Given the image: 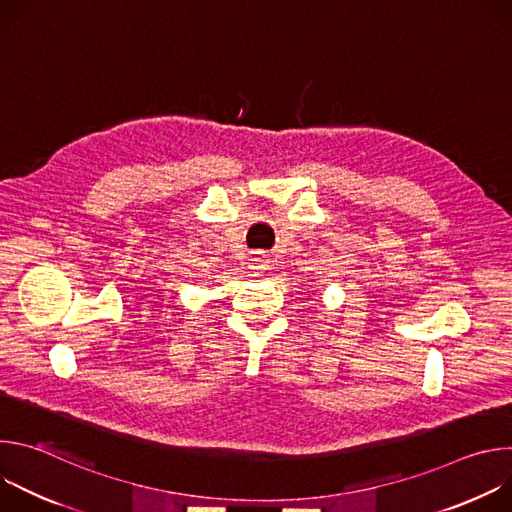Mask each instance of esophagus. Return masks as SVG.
<instances>
[{"instance_id":"34e87169","label":"esophagus","mask_w":512,"mask_h":512,"mask_svg":"<svg viewBox=\"0 0 512 512\" xmlns=\"http://www.w3.org/2000/svg\"><path fill=\"white\" fill-rule=\"evenodd\" d=\"M267 263H269V259H267V255H263V253H253L251 259H249V267H251V269H257V271L267 269Z\"/></svg>"}]
</instances>
